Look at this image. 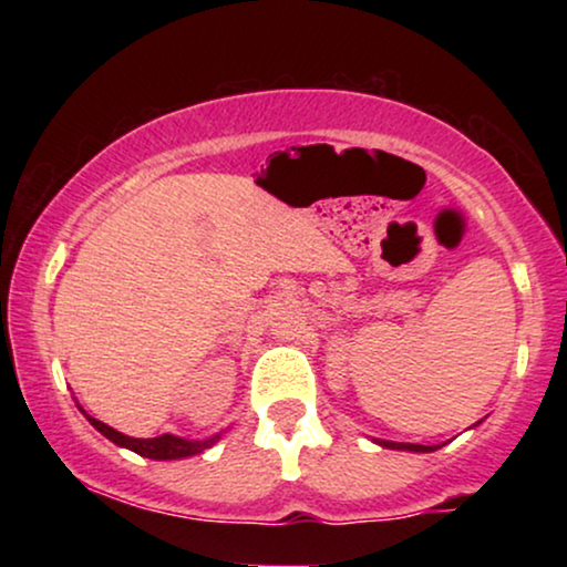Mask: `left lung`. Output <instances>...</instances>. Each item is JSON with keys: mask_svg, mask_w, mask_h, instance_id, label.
<instances>
[{"mask_svg": "<svg viewBox=\"0 0 567 567\" xmlns=\"http://www.w3.org/2000/svg\"><path fill=\"white\" fill-rule=\"evenodd\" d=\"M386 449H408V452H433L439 446H421V444H398V441H379Z\"/></svg>", "mask_w": 567, "mask_h": 567, "instance_id": "8db88e82", "label": "left lung"}]
</instances>
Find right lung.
Segmentation results:
<instances>
[{
    "label": "right lung",
    "instance_id": "obj_1",
    "mask_svg": "<svg viewBox=\"0 0 567 567\" xmlns=\"http://www.w3.org/2000/svg\"><path fill=\"white\" fill-rule=\"evenodd\" d=\"M82 413H84V410H82ZM84 415H87V413H84ZM87 421L95 425V429L103 433L105 439H111L113 444L126 446V449H131V452H136V454H142V456H150V460H183V456L200 454V452H204V449L214 446L216 441H219V436H214V439H208V441H185V439L169 436V433H165V436H157V439H131V436H123V433L111 429V425L100 423L97 417L87 415Z\"/></svg>",
    "mask_w": 567,
    "mask_h": 567
}]
</instances>
